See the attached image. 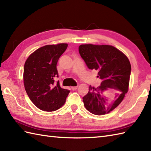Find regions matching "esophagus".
Returning <instances> with one entry per match:
<instances>
[{"label":"esophagus","mask_w":151,"mask_h":151,"mask_svg":"<svg viewBox=\"0 0 151 151\" xmlns=\"http://www.w3.org/2000/svg\"><path fill=\"white\" fill-rule=\"evenodd\" d=\"M77 88H78V86H73V87H71V89L73 91H75L76 89H77Z\"/></svg>","instance_id":"obj_1"}]
</instances>
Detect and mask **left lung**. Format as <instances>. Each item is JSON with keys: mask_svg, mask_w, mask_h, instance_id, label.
Listing matches in <instances>:
<instances>
[{"mask_svg": "<svg viewBox=\"0 0 151 151\" xmlns=\"http://www.w3.org/2000/svg\"><path fill=\"white\" fill-rule=\"evenodd\" d=\"M79 53L89 69L98 72L102 82L97 88L89 86L83 102L91 114L101 115L110 113L117 107L129 91L131 65L125 54L111 45H81ZM117 91L114 99L106 98L104 93L109 88Z\"/></svg>", "mask_w": 151, "mask_h": 151, "instance_id": "obj_1", "label": "left lung"}]
</instances>
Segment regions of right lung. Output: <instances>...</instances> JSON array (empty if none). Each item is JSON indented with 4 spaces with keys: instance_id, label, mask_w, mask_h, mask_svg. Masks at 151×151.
<instances>
[{
    "instance_id": "right-lung-1",
    "label": "right lung",
    "mask_w": 151,
    "mask_h": 151,
    "mask_svg": "<svg viewBox=\"0 0 151 151\" xmlns=\"http://www.w3.org/2000/svg\"><path fill=\"white\" fill-rule=\"evenodd\" d=\"M68 45H49L37 49L28 58L24 66L25 90L31 101L41 110L53 111L65 104L70 92L60 87L57 62Z\"/></svg>"
}]
</instances>
